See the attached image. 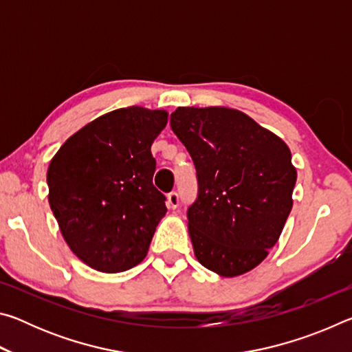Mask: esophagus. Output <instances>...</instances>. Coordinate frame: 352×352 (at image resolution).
I'll return each instance as SVG.
<instances>
[{"instance_id":"obj_1","label":"esophagus","mask_w":352,"mask_h":352,"mask_svg":"<svg viewBox=\"0 0 352 352\" xmlns=\"http://www.w3.org/2000/svg\"><path fill=\"white\" fill-rule=\"evenodd\" d=\"M168 208L169 210H175V208L178 206V204H180V199H178V194L177 192H170L168 194Z\"/></svg>"}]
</instances>
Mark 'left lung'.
Here are the masks:
<instances>
[{
	"label": "left lung",
	"instance_id": "8db88e82",
	"mask_svg": "<svg viewBox=\"0 0 352 352\" xmlns=\"http://www.w3.org/2000/svg\"><path fill=\"white\" fill-rule=\"evenodd\" d=\"M170 127L197 170L199 194L188 210L195 258L225 278L253 270L278 242L294 205L290 148L226 107H178Z\"/></svg>",
	"mask_w": 352,
	"mask_h": 352
}]
</instances>
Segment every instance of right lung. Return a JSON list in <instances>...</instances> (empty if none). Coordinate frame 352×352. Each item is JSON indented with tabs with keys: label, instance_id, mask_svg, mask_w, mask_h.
<instances>
[{
	"label": "right lung",
	"instance_id": "right-lung-1",
	"mask_svg": "<svg viewBox=\"0 0 352 352\" xmlns=\"http://www.w3.org/2000/svg\"><path fill=\"white\" fill-rule=\"evenodd\" d=\"M168 111L127 107L99 116L63 142L47 168L50 206L73 253L118 273L146 258L166 197L153 186V140Z\"/></svg>",
	"mask_w": 352,
	"mask_h": 352
}]
</instances>
